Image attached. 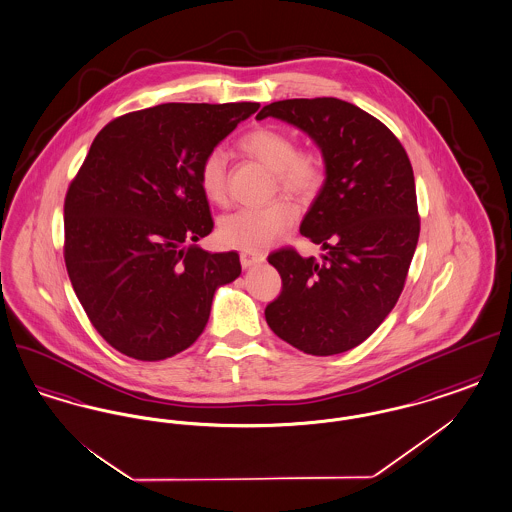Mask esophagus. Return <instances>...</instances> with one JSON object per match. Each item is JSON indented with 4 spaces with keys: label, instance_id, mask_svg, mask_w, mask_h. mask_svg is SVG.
<instances>
[{
    "label": "esophagus",
    "instance_id": "obj_1",
    "mask_svg": "<svg viewBox=\"0 0 512 512\" xmlns=\"http://www.w3.org/2000/svg\"><path fill=\"white\" fill-rule=\"evenodd\" d=\"M240 261H242V267L244 268L253 267V265H259V263L265 261V253L253 251V249H244L240 253Z\"/></svg>",
    "mask_w": 512,
    "mask_h": 512
}]
</instances>
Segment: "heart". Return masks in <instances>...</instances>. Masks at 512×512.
Here are the masks:
<instances>
[{
  "mask_svg": "<svg viewBox=\"0 0 512 512\" xmlns=\"http://www.w3.org/2000/svg\"><path fill=\"white\" fill-rule=\"evenodd\" d=\"M245 155L263 163L274 174V188L297 199H311L326 180V163L315 149H297L290 132L276 126H259L240 138ZM197 180L203 195L215 203L228 201V161L215 147L199 163ZM297 211L288 199H274L261 207H245L220 222V240L242 249H263L288 232Z\"/></svg>",
  "mask_w": 512,
  "mask_h": 512,
  "instance_id": "heart-1",
  "label": "heart"
}]
</instances>
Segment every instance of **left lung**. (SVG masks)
<instances>
[{"label": "left lung", "mask_w": 512, "mask_h": 512, "mask_svg": "<svg viewBox=\"0 0 512 512\" xmlns=\"http://www.w3.org/2000/svg\"><path fill=\"white\" fill-rule=\"evenodd\" d=\"M267 117L307 132L326 163L299 228L326 253L268 255L282 292L265 309L267 324L303 353L338 355L363 343L403 292L420 234L413 167L390 128L353 103L284 99L257 115Z\"/></svg>", "instance_id": "left-lung-1"}]
</instances>
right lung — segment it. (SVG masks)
<instances>
[{
    "label": "right lung",
    "mask_w": 512,
    "mask_h": 512,
    "mask_svg": "<svg viewBox=\"0 0 512 512\" xmlns=\"http://www.w3.org/2000/svg\"><path fill=\"white\" fill-rule=\"evenodd\" d=\"M259 103H163L101 128L65 197V265L99 336L163 361L194 343L242 267L195 242L213 230L199 163Z\"/></svg>",
    "instance_id": "1"
}]
</instances>
